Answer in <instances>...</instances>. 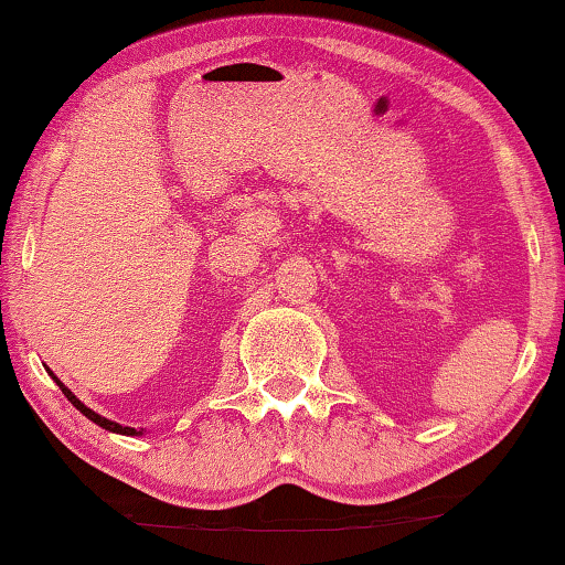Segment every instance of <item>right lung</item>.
<instances>
[{
    "instance_id": "1",
    "label": "right lung",
    "mask_w": 565,
    "mask_h": 565,
    "mask_svg": "<svg viewBox=\"0 0 565 565\" xmlns=\"http://www.w3.org/2000/svg\"><path fill=\"white\" fill-rule=\"evenodd\" d=\"M50 375H53V370H50ZM53 381H55L57 385H61V391H63V395H65V398H67V401H71V403H73V406H75V408H78L83 416H86V418H90V420H94V424H98L100 428H106V431H114V434H124V436H139V434H141V431H137V428H131V426H121V424H116V420H108V418H104V416H98V414H96V411H90L88 406H83V403H81L78 398H75V395H73L71 391H67V388H65V385H63L61 381H57V377H55V375H53Z\"/></svg>"
}]
</instances>
